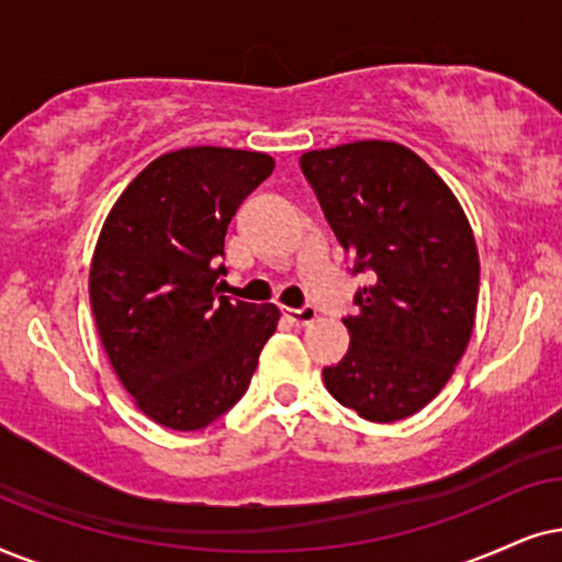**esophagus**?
Returning a JSON list of instances; mask_svg holds the SVG:
<instances>
[{
	"label": "esophagus",
	"instance_id": "1",
	"mask_svg": "<svg viewBox=\"0 0 562 562\" xmlns=\"http://www.w3.org/2000/svg\"><path fill=\"white\" fill-rule=\"evenodd\" d=\"M282 316H285L290 324H295V326H308L316 321L318 311L313 308V305H303V308H285L282 311Z\"/></svg>",
	"mask_w": 562,
	"mask_h": 562
}]
</instances>
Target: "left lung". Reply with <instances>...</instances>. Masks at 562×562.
Wrapping results in <instances>:
<instances>
[{"instance_id": "left-lung-1", "label": "left lung", "mask_w": 562, "mask_h": 562, "mask_svg": "<svg viewBox=\"0 0 562 562\" xmlns=\"http://www.w3.org/2000/svg\"><path fill=\"white\" fill-rule=\"evenodd\" d=\"M351 274H368L344 318L349 349L324 368L328 393L368 422H401L442 391L475 324L481 265L458 198L391 140L301 156Z\"/></svg>"}]
</instances>
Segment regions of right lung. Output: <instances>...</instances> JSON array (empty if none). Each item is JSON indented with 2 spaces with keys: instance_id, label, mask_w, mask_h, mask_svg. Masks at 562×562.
Instances as JSON below:
<instances>
[{
  "instance_id": "right-lung-1",
  "label": "right lung",
  "mask_w": 562,
  "mask_h": 562,
  "mask_svg": "<svg viewBox=\"0 0 562 562\" xmlns=\"http://www.w3.org/2000/svg\"><path fill=\"white\" fill-rule=\"evenodd\" d=\"M272 156L192 146L125 187L89 269V301L120 383L156 424L198 431L249 391L277 305L221 295L223 246Z\"/></svg>"
}]
</instances>
